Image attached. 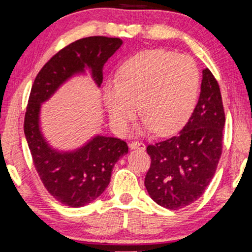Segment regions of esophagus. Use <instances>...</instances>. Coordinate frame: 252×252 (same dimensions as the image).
<instances>
[{"mask_svg": "<svg viewBox=\"0 0 252 252\" xmlns=\"http://www.w3.org/2000/svg\"><path fill=\"white\" fill-rule=\"evenodd\" d=\"M129 146L131 150H145V145L143 141L134 140V141H132V143H130Z\"/></svg>", "mask_w": 252, "mask_h": 252, "instance_id": "34e87169", "label": "esophagus"}]
</instances>
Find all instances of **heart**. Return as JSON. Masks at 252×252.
<instances>
[{
  "label": "heart",
  "instance_id": "obj_1",
  "mask_svg": "<svg viewBox=\"0 0 252 252\" xmlns=\"http://www.w3.org/2000/svg\"><path fill=\"white\" fill-rule=\"evenodd\" d=\"M200 72L189 56L148 50L133 56L121 67L119 79L105 86V102L116 129L126 131L139 111L145 127L160 134L185 125L195 107Z\"/></svg>",
  "mask_w": 252,
  "mask_h": 252
}]
</instances>
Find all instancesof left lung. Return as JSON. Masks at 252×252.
<instances>
[{
	"mask_svg": "<svg viewBox=\"0 0 252 252\" xmlns=\"http://www.w3.org/2000/svg\"><path fill=\"white\" fill-rule=\"evenodd\" d=\"M225 112L219 84L210 69L202 72L201 94L189 122L176 136L148 145V194L161 207L178 210L204 193L222 152Z\"/></svg>",
	"mask_w": 252,
	"mask_h": 252,
	"instance_id": "obj_1",
	"label": "left lung"
}]
</instances>
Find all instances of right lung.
Masks as SVG:
<instances>
[{"instance_id":"obj_1","label":"right lung","mask_w":252,"mask_h":252,"mask_svg":"<svg viewBox=\"0 0 252 252\" xmlns=\"http://www.w3.org/2000/svg\"><path fill=\"white\" fill-rule=\"evenodd\" d=\"M122 45L118 37L90 36L63 48L42 67L35 77L25 113L24 132L35 169L49 193L60 203L80 208L95 200L111 182L113 166L127 153L125 140L97 136L86 146L59 153L47 144L40 131V108L67 79L86 67L98 87L102 67Z\"/></svg>"}]
</instances>
